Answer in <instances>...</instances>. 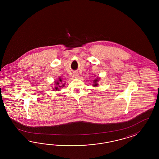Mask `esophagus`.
I'll list each match as a JSON object with an SVG mask.
<instances>
[{
  "instance_id": "1",
  "label": "esophagus",
  "mask_w": 159,
  "mask_h": 159,
  "mask_svg": "<svg viewBox=\"0 0 159 159\" xmlns=\"http://www.w3.org/2000/svg\"><path fill=\"white\" fill-rule=\"evenodd\" d=\"M73 76L76 78L79 77V73L77 72H75L73 73Z\"/></svg>"
}]
</instances>
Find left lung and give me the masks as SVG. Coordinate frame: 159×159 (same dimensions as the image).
I'll return each instance as SVG.
<instances>
[{
    "instance_id": "left-lung-1",
    "label": "left lung",
    "mask_w": 159,
    "mask_h": 159,
    "mask_svg": "<svg viewBox=\"0 0 159 159\" xmlns=\"http://www.w3.org/2000/svg\"><path fill=\"white\" fill-rule=\"evenodd\" d=\"M100 80V78L99 77H97L96 79L94 80H93V86L94 87H97L98 85V82Z\"/></svg>"
}]
</instances>
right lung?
Masks as SVG:
<instances>
[{"label":"right lung","instance_id":"right-lung-1","mask_svg":"<svg viewBox=\"0 0 159 159\" xmlns=\"http://www.w3.org/2000/svg\"><path fill=\"white\" fill-rule=\"evenodd\" d=\"M62 80L63 79L62 78L59 77L58 78V80L55 82V84L56 85V86L55 87V90L59 91V88L58 87H63L65 86V84L63 83H64V84H65V83H63L64 82H63V80ZM64 84L63 85L62 84ZM55 89H53V90H55Z\"/></svg>","mask_w":159,"mask_h":159}]
</instances>
